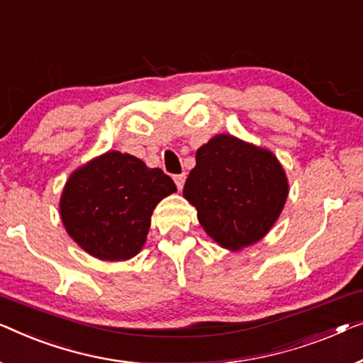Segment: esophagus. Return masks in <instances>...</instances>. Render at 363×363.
Returning a JSON list of instances; mask_svg holds the SVG:
<instances>
[{"label":"esophagus","instance_id":"esophagus-1","mask_svg":"<svg viewBox=\"0 0 363 363\" xmlns=\"http://www.w3.org/2000/svg\"><path fill=\"white\" fill-rule=\"evenodd\" d=\"M174 182H176V186H177V189H182L184 187V182H186V174H176L174 176Z\"/></svg>","mask_w":363,"mask_h":363}]
</instances>
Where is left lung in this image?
Returning a JSON list of instances; mask_svg holds the SVG:
<instances>
[{
    "label": "left lung",
    "instance_id": "obj_1",
    "mask_svg": "<svg viewBox=\"0 0 363 363\" xmlns=\"http://www.w3.org/2000/svg\"><path fill=\"white\" fill-rule=\"evenodd\" d=\"M184 197L218 245L248 247L268 233L288 197V179L273 152L230 135L213 136L196 152Z\"/></svg>",
    "mask_w": 363,
    "mask_h": 363
}]
</instances>
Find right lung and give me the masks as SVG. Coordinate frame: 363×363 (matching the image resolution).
Returning a JSON list of instances; mask_svg holds the SVG:
<instances>
[{
    "instance_id": "right-lung-1",
    "label": "right lung",
    "mask_w": 363,
    "mask_h": 363,
    "mask_svg": "<svg viewBox=\"0 0 363 363\" xmlns=\"http://www.w3.org/2000/svg\"><path fill=\"white\" fill-rule=\"evenodd\" d=\"M176 184L131 155L108 151L74 172L60 197L65 230L100 259H130L146 242L151 213Z\"/></svg>"
}]
</instances>
